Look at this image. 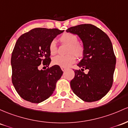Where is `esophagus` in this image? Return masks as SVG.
Instances as JSON below:
<instances>
[{"instance_id": "34e87169", "label": "esophagus", "mask_w": 128, "mask_h": 128, "mask_svg": "<svg viewBox=\"0 0 128 128\" xmlns=\"http://www.w3.org/2000/svg\"><path fill=\"white\" fill-rule=\"evenodd\" d=\"M61 69L62 71H65L66 70V67H61Z\"/></svg>"}]
</instances>
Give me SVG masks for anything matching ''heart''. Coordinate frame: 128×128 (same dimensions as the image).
<instances>
[{
    "mask_svg": "<svg viewBox=\"0 0 128 128\" xmlns=\"http://www.w3.org/2000/svg\"><path fill=\"white\" fill-rule=\"evenodd\" d=\"M60 40L64 44L68 46L65 56H56L53 59V64L61 67H69L71 64L75 62L76 58H78L83 56L84 49L81 45L78 44V39L76 36L70 33H64L60 37ZM49 52L50 54H53L57 53L58 48L56 42L54 40H52L49 44Z\"/></svg>",
    "mask_w": 128,
    "mask_h": 128,
    "instance_id": "heart-1",
    "label": "heart"
}]
</instances>
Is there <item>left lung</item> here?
<instances>
[{"label": "left lung", "instance_id": "8db88e82", "mask_svg": "<svg viewBox=\"0 0 128 128\" xmlns=\"http://www.w3.org/2000/svg\"><path fill=\"white\" fill-rule=\"evenodd\" d=\"M67 33L76 34L82 42L84 53L77 64L75 77L70 81L71 89L76 96L86 102L100 100L111 88L116 58L110 39L101 29L92 24L72 26ZM84 69H88L87 74Z\"/></svg>", "mask_w": 128, "mask_h": 128}]
</instances>
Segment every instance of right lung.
Returning <instances> with one entry per match:
<instances>
[{
  "mask_svg": "<svg viewBox=\"0 0 128 128\" xmlns=\"http://www.w3.org/2000/svg\"><path fill=\"white\" fill-rule=\"evenodd\" d=\"M64 30L36 28L21 35L12 51L11 64L12 82L25 100L39 103L50 97L63 72L54 65L46 70L39 66L50 64L49 44Z\"/></svg>",
  "mask_w": 128,
  "mask_h": 128,
  "instance_id": "obj_1",
  "label": "right lung"
}]
</instances>
